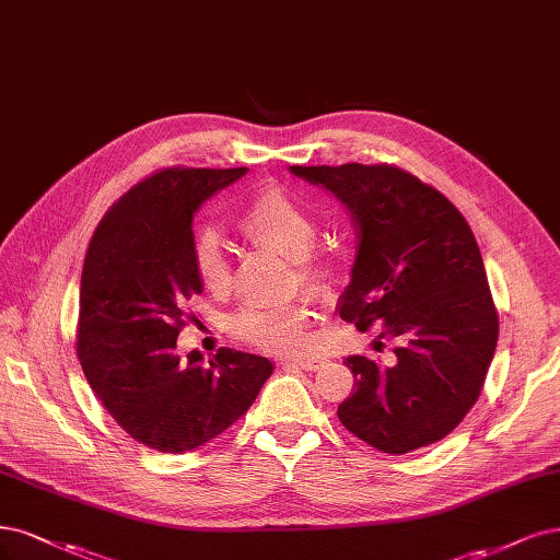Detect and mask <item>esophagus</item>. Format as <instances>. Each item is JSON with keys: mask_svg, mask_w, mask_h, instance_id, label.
I'll list each match as a JSON object with an SVG mask.
<instances>
[{"mask_svg": "<svg viewBox=\"0 0 560 560\" xmlns=\"http://www.w3.org/2000/svg\"><path fill=\"white\" fill-rule=\"evenodd\" d=\"M282 363L284 365H296V369H301V371H317L324 361L319 357H307V359H287Z\"/></svg>", "mask_w": 560, "mask_h": 560, "instance_id": "34e87169", "label": "esophagus"}]
</instances>
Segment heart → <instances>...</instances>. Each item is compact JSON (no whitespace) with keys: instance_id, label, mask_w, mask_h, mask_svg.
Wrapping results in <instances>:
<instances>
[{"instance_id":"obj_1","label":"heart","mask_w":560,"mask_h":560,"mask_svg":"<svg viewBox=\"0 0 560 560\" xmlns=\"http://www.w3.org/2000/svg\"><path fill=\"white\" fill-rule=\"evenodd\" d=\"M243 234L264 247L292 259L299 284L319 299H331L338 289V268L317 253V222L299 199L280 187H264L249 199L241 218ZM195 271L208 292H224L231 282V264L218 231L206 229L195 241ZM313 313L303 301L287 305H247L229 319L238 340L268 352L289 354L307 342Z\"/></svg>"}]
</instances>
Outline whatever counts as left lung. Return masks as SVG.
I'll list each match as a JSON object with an SVG mask.
<instances>
[{
  "instance_id": "obj_1",
  "label": "left lung",
  "mask_w": 560,
  "mask_h": 560,
  "mask_svg": "<svg viewBox=\"0 0 560 560\" xmlns=\"http://www.w3.org/2000/svg\"><path fill=\"white\" fill-rule=\"evenodd\" d=\"M289 171L334 195L357 224L340 317L359 331L377 324L380 338L398 342L387 363L345 359L357 389L338 405V419L384 454L433 445L475 405L498 342V313L466 218L396 166Z\"/></svg>"
}]
</instances>
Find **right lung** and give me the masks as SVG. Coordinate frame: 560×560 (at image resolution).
<instances>
[{
  "label": "right lung",
  "instance_id": "1",
  "mask_svg": "<svg viewBox=\"0 0 560 560\" xmlns=\"http://www.w3.org/2000/svg\"><path fill=\"white\" fill-rule=\"evenodd\" d=\"M247 168H166L115 203L96 226L81 276L79 359L92 392L150 450L183 454L226 431L276 365L220 350L176 352L187 305L203 292L197 210Z\"/></svg>",
  "mask_w": 560,
  "mask_h": 560
}]
</instances>
